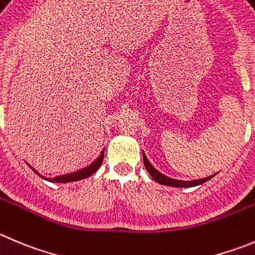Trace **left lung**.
Here are the masks:
<instances>
[{"instance_id": "left-lung-1", "label": "left lung", "mask_w": 255, "mask_h": 255, "mask_svg": "<svg viewBox=\"0 0 255 255\" xmlns=\"http://www.w3.org/2000/svg\"><path fill=\"white\" fill-rule=\"evenodd\" d=\"M143 163H144V167H146L147 172L151 175V177L153 178L154 181L158 182V184H161V185H166V186L194 187V186H197V185H201V184H204V182L209 181V180H210V178L214 176V175H211V176H208V177H205V178H200V180H192V181H184V180H176V178H171V177H168V176L161 173L158 170H156V168L152 166V163L148 161V158H147V156L144 154V152H143Z\"/></svg>"}]
</instances>
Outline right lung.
<instances>
[{
	"label": "right lung",
	"instance_id": "1",
	"mask_svg": "<svg viewBox=\"0 0 255 255\" xmlns=\"http://www.w3.org/2000/svg\"><path fill=\"white\" fill-rule=\"evenodd\" d=\"M103 157H104V149L101 152V154H99V156L95 158V161H93L89 166H85V167L80 168V170H78V171H74V172L64 173V175L55 176L54 178L45 177V176H42L41 173L37 172L34 167H31L30 165L28 166H30L31 170L34 171L36 175H39L40 177H42L44 180H46V181L56 182V184H68V182H74V181H80V180H84V178L89 177V176H92L93 173L97 172V171H98V168L101 167L102 162H103Z\"/></svg>",
	"mask_w": 255,
	"mask_h": 255
}]
</instances>
